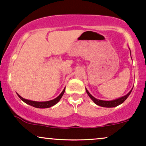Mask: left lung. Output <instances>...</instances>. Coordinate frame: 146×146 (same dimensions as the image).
I'll return each mask as SVG.
<instances>
[{"label": "left lung", "mask_w": 146, "mask_h": 146, "mask_svg": "<svg viewBox=\"0 0 146 146\" xmlns=\"http://www.w3.org/2000/svg\"><path fill=\"white\" fill-rule=\"evenodd\" d=\"M133 90V89H132ZM132 90L127 94V95L124 96L119 98H117L116 100H110V101H106V100H98L95 98L93 96H92L90 94V92L88 91V90L86 88V92L88 94V95L89 96V97L91 98L93 102L95 103L96 104L100 106H102V107H107V108H112V107H115L119 106V105L121 104L123 102H125V100H126L127 98L129 97V96L130 95L131 92Z\"/></svg>", "instance_id": "left-lung-1"}]
</instances>
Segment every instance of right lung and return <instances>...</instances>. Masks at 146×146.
Masks as SVG:
<instances>
[{
    "label": "right lung",
    "instance_id": "obj_1",
    "mask_svg": "<svg viewBox=\"0 0 146 146\" xmlns=\"http://www.w3.org/2000/svg\"><path fill=\"white\" fill-rule=\"evenodd\" d=\"M64 91H65V88H64V90H62V92H61V94L58 96V97L52 100H49V101H46V102H36V101H32V100H29L25 99L23 98H22L21 96L17 94L18 95V96L19 97V98L22 101H23L24 102L26 103V104L30 105V106L36 107V108H50V107L54 106L59 102V100L61 98L62 96H63Z\"/></svg>",
    "mask_w": 146,
    "mask_h": 146
}]
</instances>
